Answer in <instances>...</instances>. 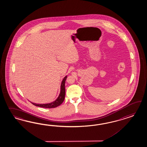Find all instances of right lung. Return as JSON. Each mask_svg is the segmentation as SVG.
<instances>
[{
  "mask_svg": "<svg viewBox=\"0 0 147 147\" xmlns=\"http://www.w3.org/2000/svg\"><path fill=\"white\" fill-rule=\"evenodd\" d=\"M67 78V76H65L63 79L62 80L61 85V90L60 93L59 94L58 97L55 101L53 102L48 103V104H35L34 102H31L32 104H33L35 106H38L43 108H47V109H51V108H55L57 106H59L64 101L65 97V82L66 80V79Z\"/></svg>",
  "mask_w": 147,
  "mask_h": 147,
  "instance_id": "right-lung-1",
  "label": "right lung"
}]
</instances>
